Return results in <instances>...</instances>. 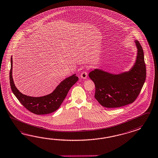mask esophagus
I'll list each match as a JSON object with an SVG mask.
<instances>
[{
	"label": "esophagus",
	"mask_w": 158,
	"mask_h": 158,
	"mask_svg": "<svg viewBox=\"0 0 158 158\" xmlns=\"http://www.w3.org/2000/svg\"><path fill=\"white\" fill-rule=\"evenodd\" d=\"M81 78L82 79H86L87 77V71H83L81 75Z\"/></svg>",
	"instance_id": "1"
}]
</instances>
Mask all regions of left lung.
Listing matches in <instances>:
<instances>
[{
    "mask_svg": "<svg viewBox=\"0 0 158 158\" xmlns=\"http://www.w3.org/2000/svg\"><path fill=\"white\" fill-rule=\"evenodd\" d=\"M137 60L128 72L112 74L95 69L89 73V77L95 85V98L103 106L118 108L133 102L143 87L146 77V68L143 50L138 41Z\"/></svg>",
    "mask_w": 158,
    "mask_h": 158,
    "instance_id": "1",
    "label": "left lung"
}]
</instances>
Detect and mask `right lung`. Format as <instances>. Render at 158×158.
I'll use <instances>...</instances> for the list:
<instances>
[{
    "instance_id": "obj_1",
    "label": "right lung",
    "mask_w": 158,
    "mask_h": 158,
    "mask_svg": "<svg viewBox=\"0 0 158 158\" xmlns=\"http://www.w3.org/2000/svg\"><path fill=\"white\" fill-rule=\"evenodd\" d=\"M12 57L11 58L10 81L12 91L19 101L29 111L35 114H46L54 112L60 108L68 92L77 81L75 74L62 81L54 91L42 97H31L21 94L15 87L12 78Z\"/></svg>"
}]
</instances>
